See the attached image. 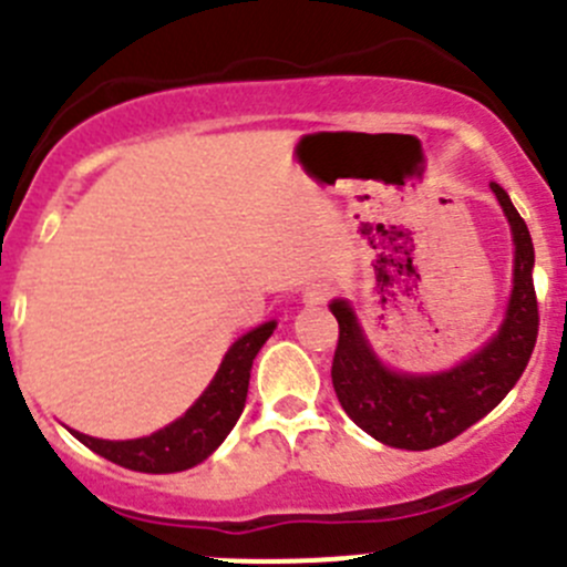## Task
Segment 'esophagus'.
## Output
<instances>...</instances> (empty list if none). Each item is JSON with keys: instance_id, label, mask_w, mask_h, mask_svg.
<instances>
[{"instance_id": "1", "label": "esophagus", "mask_w": 567, "mask_h": 567, "mask_svg": "<svg viewBox=\"0 0 567 567\" xmlns=\"http://www.w3.org/2000/svg\"><path fill=\"white\" fill-rule=\"evenodd\" d=\"M328 298H331V289H328L326 284H309V287L303 289V303L309 306L326 303Z\"/></svg>"}]
</instances>
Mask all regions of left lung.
I'll return each mask as SVG.
<instances>
[{
  "instance_id": "obj_1",
  "label": "left lung",
  "mask_w": 567,
  "mask_h": 567,
  "mask_svg": "<svg viewBox=\"0 0 567 567\" xmlns=\"http://www.w3.org/2000/svg\"><path fill=\"white\" fill-rule=\"evenodd\" d=\"M489 188L512 228L515 267L504 322L476 353L442 373H398L381 364L348 300L331 303L339 322L333 390L348 417L390 449L429 451L460 436L504 401L532 359L540 326L532 280L535 245L509 194L498 183Z\"/></svg>"
}]
</instances>
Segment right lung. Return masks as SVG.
I'll return each instance as SVG.
<instances>
[{"mask_svg": "<svg viewBox=\"0 0 567 567\" xmlns=\"http://www.w3.org/2000/svg\"><path fill=\"white\" fill-rule=\"evenodd\" d=\"M278 322L269 320L236 339L225 353L217 375L206 392L186 409L183 417L164 425L155 434L138 440H96V436L72 431L85 449L105 456L113 465L138 473H181L199 465L223 445L225 436L239 420L250 386L252 359L272 337Z\"/></svg>", "mask_w": 567, "mask_h": 567, "instance_id": "obj_1", "label": "right lung"}]
</instances>
